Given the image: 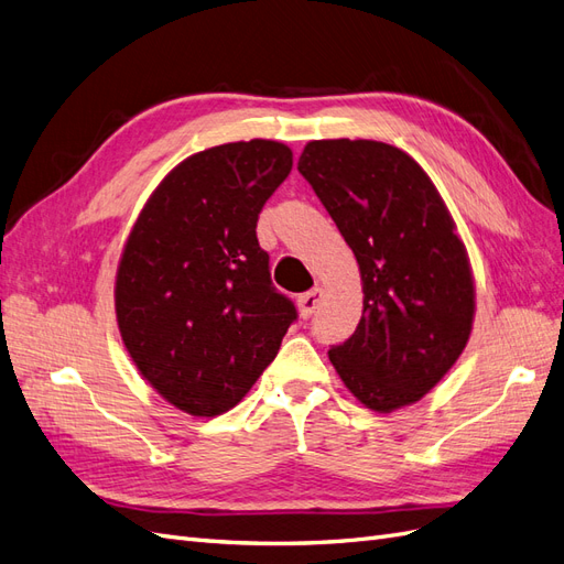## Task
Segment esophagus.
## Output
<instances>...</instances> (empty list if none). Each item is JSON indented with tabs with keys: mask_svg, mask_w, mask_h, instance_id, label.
I'll list each match as a JSON object with an SVG mask.
<instances>
[{
	"mask_svg": "<svg viewBox=\"0 0 564 564\" xmlns=\"http://www.w3.org/2000/svg\"><path fill=\"white\" fill-rule=\"evenodd\" d=\"M319 301H322V289H319V286L311 289V292L301 294V296H299V311H301V317L308 319V317L317 311Z\"/></svg>",
	"mask_w": 564,
	"mask_h": 564,
	"instance_id": "1",
	"label": "esophagus"
}]
</instances>
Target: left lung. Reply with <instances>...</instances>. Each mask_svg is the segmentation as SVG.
<instances>
[{
  "label": "left lung",
  "mask_w": 564,
  "mask_h": 564,
  "mask_svg": "<svg viewBox=\"0 0 564 564\" xmlns=\"http://www.w3.org/2000/svg\"><path fill=\"white\" fill-rule=\"evenodd\" d=\"M301 176L352 249L362 319L329 360L373 412L419 402L454 367L473 329L475 286L437 187L395 145L311 141Z\"/></svg>",
  "instance_id": "obj_1"
}]
</instances>
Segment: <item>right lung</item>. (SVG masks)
I'll use <instances>...</instances> for the list:
<instances>
[{
	"mask_svg": "<svg viewBox=\"0 0 564 564\" xmlns=\"http://www.w3.org/2000/svg\"><path fill=\"white\" fill-rule=\"evenodd\" d=\"M292 164L278 141L202 150L166 174L129 232L115 282L119 334L143 379L181 412L232 409L296 319L256 237Z\"/></svg>",
	"mask_w": 564,
	"mask_h": 564,
	"instance_id": "right-lung-1",
	"label": "right lung"
}]
</instances>
